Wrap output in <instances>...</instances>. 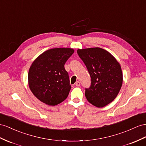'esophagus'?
I'll return each instance as SVG.
<instances>
[{
	"mask_svg": "<svg viewBox=\"0 0 146 146\" xmlns=\"http://www.w3.org/2000/svg\"><path fill=\"white\" fill-rule=\"evenodd\" d=\"M75 85L76 86H80V83L79 81H77V82H76Z\"/></svg>",
	"mask_w": 146,
	"mask_h": 146,
	"instance_id": "obj_1",
	"label": "esophagus"
}]
</instances>
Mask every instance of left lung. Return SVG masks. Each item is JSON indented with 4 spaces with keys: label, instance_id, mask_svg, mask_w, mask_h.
I'll list each match as a JSON object with an SVG mask.
<instances>
[{
    "label": "left lung",
    "instance_id": "obj_1",
    "mask_svg": "<svg viewBox=\"0 0 146 146\" xmlns=\"http://www.w3.org/2000/svg\"><path fill=\"white\" fill-rule=\"evenodd\" d=\"M78 54L87 67L91 85L86 89L88 101L103 107L117 98L123 83L120 64L110 52L100 47L78 49Z\"/></svg>",
    "mask_w": 146,
    "mask_h": 146
}]
</instances>
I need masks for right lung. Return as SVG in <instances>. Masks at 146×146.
Masks as SVG:
<instances>
[{
	"label": "right lung",
	"instance_id": "1",
	"mask_svg": "<svg viewBox=\"0 0 146 146\" xmlns=\"http://www.w3.org/2000/svg\"><path fill=\"white\" fill-rule=\"evenodd\" d=\"M74 52L72 48H50L32 63L28 72V84L40 101L55 106L68 97L71 85L64 65Z\"/></svg>",
	"mask_w": 146,
	"mask_h": 146
}]
</instances>
